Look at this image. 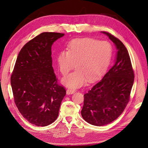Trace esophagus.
<instances>
[{"label":"esophagus","instance_id":"obj_1","mask_svg":"<svg viewBox=\"0 0 148 148\" xmlns=\"http://www.w3.org/2000/svg\"><path fill=\"white\" fill-rule=\"evenodd\" d=\"M75 92V90H72V89H68L66 90V94L67 95H73Z\"/></svg>","mask_w":148,"mask_h":148}]
</instances>
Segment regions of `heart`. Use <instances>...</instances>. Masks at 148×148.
Wrapping results in <instances>:
<instances>
[{
  "label": "heart",
  "instance_id": "heart-1",
  "mask_svg": "<svg viewBox=\"0 0 148 148\" xmlns=\"http://www.w3.org/2000/svg\"><path fill=\"white\" fill-rule=\"evenodd\" d=\"M67 49L59 53L57 62L63 75H66L75 64L76 70L62 80L71 89L78 88L88 80L92 82L101 77L108 66L112 53L108 42L89 38L73 40Z\"/></svg>",
  "mask_w": 148,
  "mask_h": 148
}]
</instances>
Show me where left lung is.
I'll list each match as a JSON object with an SVG mask.
<instances>
[{
	"instance_id": "left-lung-1",
	"label": "left lung",
	"mask_w": 148,
	"mask_h": 148,
	"mask_svg": "<svg viewBox=\"0 0 148 148\" xmlns=\"http://www.w3.org/2000/svg\"><path fill=\"white\" fill-rule=\"evenodd\" d=\"M113 43L117 50L112 68L91 90L84 95L82 116L96 126L115 120L124 111L129 101L134 81L130 58L123 43L109 33L101 32Z\"/></svg>"
}]
</instances>
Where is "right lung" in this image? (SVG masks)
<instances>
[{"mask_svg":"<svg viewBox=\"0 0 148 148\" xmlns=\"http://www.w3.org/2000/svg\"><path fill=\"white\" fill-rule=\"evenodd\" d=\"M64 35L44 32L26 43L11 76L16 106L25 119L37 126L56 121L66 95L64 87L57 83L51 56L53 42Z\"/></svg>","mask_w":148,"mask_h":148,"instance_id":"right-lung-1","label":"right lung"}]
</instances>
